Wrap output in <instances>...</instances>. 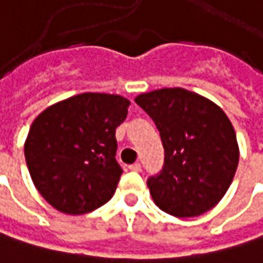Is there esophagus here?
Here are the masks:
<instances>
[{
  "mask_svg": "<svg viewBox=\"0 0 263 263\" xmlns=\"http://www.w3.org/2000/svg\"><path fill=\"white\" fill-rule=\"evenodd\" d=\"M129 170H131V171H135V173H140V171H141V163H132V165H129Z\"/></svg>",
  "mask_w": 263,
  "mask_h": 263,
  "instance_id": "obj_1",
  "label": "esophagus"
}]
</instances>
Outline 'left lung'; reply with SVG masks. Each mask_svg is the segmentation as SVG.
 Listing matches in <instances>:
<instances>
[{"mask_svg":"<svg viewBox=\"0 0 263 263\" xmlns=\"http://www.w3.org/2000/svg\"><path fill=\"white\" fill-rule=\"evenodd\" d=\"M135 102L155 122L165 152L159 174L147 178L155 204L176 217L213 209L229 189L239 159L223 110L181 87L143 93Z\"/></svg>","mask_w":263,"mask_h":263,"instance_id":"left-lung-1","label":"left lung"}]
</instances>
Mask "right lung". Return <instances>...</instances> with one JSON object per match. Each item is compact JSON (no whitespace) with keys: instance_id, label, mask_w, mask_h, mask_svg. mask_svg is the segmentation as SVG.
Here are the masks:
<instances>
[{"instance_id":"1","label":"right lung","mask_w":263,"mask_h":263,"mask_svg":"<svg viewBox=\"0 0 263 263\" xmlns=\"http://www.w3.org/2000/svg\"><path fill=\"white\" fill-rule=\"evenodd\" d=\"M129 101L80 93L46 108L32 122L25 159L41 196L58 211L85 214L111 199L122 176L116 128Z\"/></svg>"}]
</instances>
